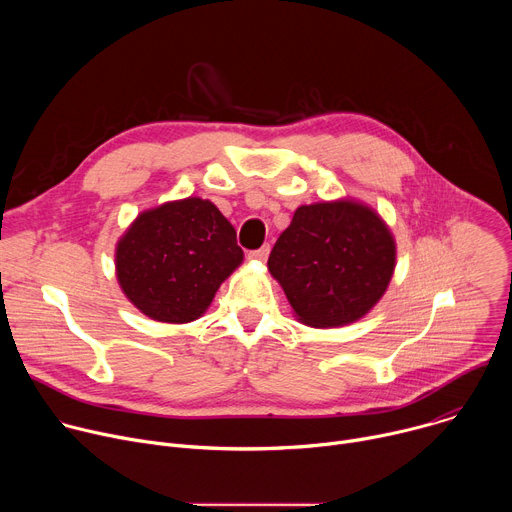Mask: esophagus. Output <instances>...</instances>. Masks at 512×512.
I'll return each mask as SVG.
<instances>
[{"label": "esophagus", "mask_w": 512, "mask_h": 512, "mask_svg": "<svg viewBox=\"0 0 512 512\" xmlns=\"http://www.w3.org/2000/svg\"><path fill=\"white\" fill-rule=\"evenodd\" d=\"M269 245H263L261 249H257V251H251L249 253V259L251 261H267V257H269Z\"/></svg>", "instance_id": "34e87169"}]
</instances>
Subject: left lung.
<instances>
[{
	"mask_svg": "<svg viewBox=\"0 0 512 512\" xmlns=\"http://www.w3.org/2000/svg\"><path fill=\"white\" fill-rule=\"evenodd\" d=\"M395 263V237L381 214L364 202L338 198L302 204L267 267L298 322L338 328L379 304Z\"/></svg>",
	"mask_w": 512,
	"mask_h": 512,
	"instance_id": "left-lung-1",
	"label": "left lung"
}]
</instances>
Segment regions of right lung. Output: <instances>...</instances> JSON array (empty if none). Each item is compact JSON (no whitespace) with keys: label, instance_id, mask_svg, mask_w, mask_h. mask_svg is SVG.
I'll list each match as a JSON object with an SVG mask.
<instances>
[{"label":"right lung","instance_id":"1","mask_svg":"<svg viewBox=\"0 0 512 512\" xmlns=\"http://www.w3.org/2000/svg\"><path fill=\"white\" fill-rule=\"evenodd\" d=\"M241 263L235 227L198 196L139 212L115 247V273L125 298L166 324L198 320Z\"/></svg>","mask_w":512,"mask_h":512}]
</instances>
